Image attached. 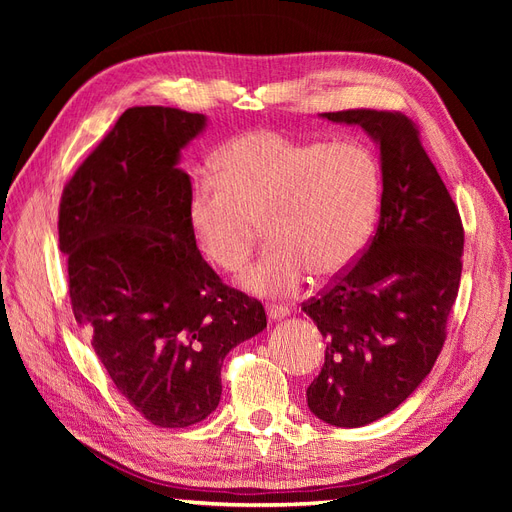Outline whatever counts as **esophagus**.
<instances>
[{
    "instance_id": "obj_1",
    "label": "esophagus",
    "mask_w": 512,
    "mask_h": 512,
    "mask_svg": "<svg viewBox=\"0 0 512 512\" xmlns=\"http://www.w3.org/2000/svg\"><path fill=\"white\" fill-rule=\"evenodd\" d=\"M288 314H290L288 307H267V316H269L271 322L282 320V318H286Z\"/></svg>"
}]
</instances>
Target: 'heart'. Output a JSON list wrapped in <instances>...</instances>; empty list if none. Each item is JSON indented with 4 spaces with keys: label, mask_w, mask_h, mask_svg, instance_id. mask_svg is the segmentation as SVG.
Returning <instances> with one entry per match:
<instances>
[{
    "label": "heart",
    "mask_w": 512,
    "mask_h": 512,
    "mask_svg": "<svg viewBox=\"0 0 512 512\" xmlns=\"http://www.w3.org/2000/svg\"><path fill=\"white\" fill-rule=\"evenodd\" d=\"M220 175L198 173L188 196L192 235L213 267L237 273L265 226L269 250L243 286L260 297H288L305 282H331L365 250L374 230L382 173L356 141H301L250 130L218 153Z\"/></svg>",
    "instance_id": "obj_1"
}]
</instances>
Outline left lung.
Returning <instances> with one entry per match:
<instances>
[{
	"mask_svg": "<svg viewBox=\"0 0 512 512\" xmlns=\"http://www.w3.org/2000/svg\"><path fill=\"white\" fill-rule=\"evenodd\" d=\"M361 126L380 151V222L363 256L303 303L327 342L307 406L335 427L393 412L436 363L461 280L463 226L414 123L401 113H320Z\"/></svg>",
	"mask_w": 512,
	"mask_h": 512,
	"instance_id": "obj_1",
	"label": "left lung"
}]
</instances>
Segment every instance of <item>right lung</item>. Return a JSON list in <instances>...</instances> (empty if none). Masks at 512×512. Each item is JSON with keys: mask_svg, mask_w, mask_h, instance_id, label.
I'll list each match as a JSON object with an SVG mask.
<instances>
[{"mask_svg": "<svg viewBox=\"0 0 512 512\" xmlns=\"http://www.w3.org/2000/svg\"><path fill=\"white\" fill-rule=\"evenodd\" d=\"M207 117L134 106L61 194L76 322L117 391L158 427H190L222 397L224 356L267 329L265 307L222 284L188 220L181 151Z\"/></svg>", "mask_w": 512, "mask_h": 512, "instance_id": "1", "label": "right lung"}]
</instances>
